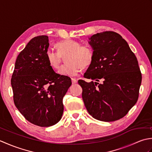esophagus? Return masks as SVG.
Returning a JSON list of instances; mask_svg holds the SVG:
<instances>
[{"instance_id": "34e87169", "label": "esophagus", "mask_w": 152, "mask_h": 152, "mask_svg": "<svg viewBox=\"0 0 152 152\" xmlns=\"http://www.w3.org/2000/svg\"><path fill=\"white\" fill-rule=\"evenodd\" d=\"M71 80H72V83H77V82H78V80L75 78H71Z\"/></svg>"}]
</instances>
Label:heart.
Masks as SVG:
<instances>
[{"mask_svg":"<svg viewBox=\"0 0 152 152\" xmlns=\"http://www.w3.org/2000/svg\"><path fill=\"white\" fill-rule=\"evenodd\" d=\"M57 52L48 50L46 53L48 63L53 69H58L64 56L66 63L60 68L61 75L73 76L81 69H88L91 65L94 59V52L88 46H80L79 42L73 39H66L56 44Z\"/></svg>","mask_w":152,"mask_h":152,"instance_id":"1","label":"heart"}]
</instances>
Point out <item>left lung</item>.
Instances as JSON below:
<instances>
[{
	"instance_id": "1",
	"label": "left lung",
	"mask_w": 152,
	"mask_h": 152,
	"mask_svg": "<svg viewBox=\"0 0 152 152\" xmlns=\"http://www.w3.org/2000/svg\"><path fill=\"white\" fill-rule=\"evenodd\" d=\"M94 52L93 63L79 80L82 99L93 118L102 121L118 120L136 104L142 74L136 56L120 34L105 31L89 38ZM102 79L103 83L97 82Z\"/></svg>"
}]
</instances>
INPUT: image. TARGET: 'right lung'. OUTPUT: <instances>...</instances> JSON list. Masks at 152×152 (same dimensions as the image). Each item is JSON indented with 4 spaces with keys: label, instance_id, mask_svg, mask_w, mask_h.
Listing matches in <instances>:
<instances>
[{
    "label": "right lung",
    "instance_id": "obj_1",
    "mask_svg": "<svg viewBox=\"0 0 152 152\" xmlns=\"http://www.w3.org/2000/svg\"><path fill=\"white\" fill-rule=\"evenodd\" d=\"M48 37H36L17 57L12 76L14 102L31 124L50 127L60 121L63 99L72 84L69 76L57 74L48 63Z\"/></svg>",
    "mask_w": 152,
    "mask_h": 152
}]
</instances>
